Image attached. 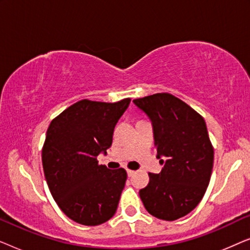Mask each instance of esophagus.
Masks as SVG:
<instances>
[{"label": "esophagus", "instance_id": "obj_1", "mask_svg": "<svg viewBox=\"0 0 250 250\" xmlns=\"http://www.w3.org/2000/svg\"><path fill=\"white\" fill-rule=\"evenodd\" d=\"M135 174V170H132V169H127V175L128 176H133Z\"/></svg>", "mask_w": 250, "mask_h": 250}]
</instances>
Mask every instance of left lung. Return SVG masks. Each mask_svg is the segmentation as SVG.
I'll use <instances>...</instances> for the list:
<instances>
[{"label":"left lung","mask_w":250,"mask_h":250,"mask_svg":"<svg viewBox=\"0 0 250 250\" xmlns=\"http://www.w3.org/2000/svg\"><path fill=\"white\" fill-rule=\"evenodd\" d=\"M133 102L151 119L159 174L149 173L140 190L146 209L164 221L192 211L206 192L214 163V148L199 112L170 93H156Z\"/></svg>","instance_id":"1"}]
</instances>
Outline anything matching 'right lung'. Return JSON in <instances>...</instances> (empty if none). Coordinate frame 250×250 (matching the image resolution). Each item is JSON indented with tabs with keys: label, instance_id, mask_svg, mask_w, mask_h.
<instances>
[{
	"label": "right lung",
	"instance_id": "obj_1",
	"mask_svg": "<svg viewBox=\"0 0 250 250\" xmlns=\"http://www.w3.org/2000/svg\"><path fill=\"white\" fill-rule=\"evenodd\" d=\"M131 99L81 100L52 119L42 148L46 183L61 210L76 223L95 227L114 216L125 187L124 168L99 165L112 143L118 119Z\"/></svg>",
	"mask_w": 250,
	"mask_h": 250
}]
</instances>
